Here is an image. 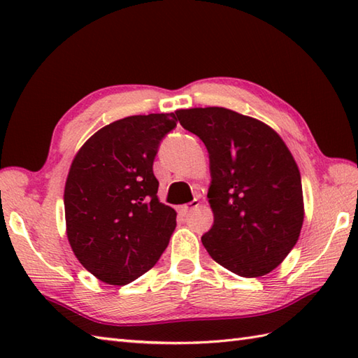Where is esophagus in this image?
<instances>
[{"label": "esophagus", "instance_id": "obj_1", "mask_svg": "<svg viewBox=\"0 0 358 358\" xmlns=\"http://www.w3.org/2000/svg\"><path fill=\"white\" fill-rule=\"evenodd\" d=\"M199 200H192L191 203L189 204H185V206H178V214H181V215H186L187 212H191V210H194L195 208H199Z\"/></svg>", "mask_w": 358, "mask_h": 358}]
</instances>
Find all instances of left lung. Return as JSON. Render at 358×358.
<instances>
[{
  "instance_id": "1",
  "label": "left lung",
  "mask_w": 358,
  "mask_h": 358,
  "mask_svg": "<svg viewBox=\"0 0 358 358\" xmlns=\"http://www.w3.org/2000/svg\"><path fill=\"white\" fill-rule=\"evenodd\" d=\"M209 152L214 224L201 241L240 277L266 275L295 246L303 224L300 171L280 135L224 108L175 112Z\"/></svg>"
}]
</instances>
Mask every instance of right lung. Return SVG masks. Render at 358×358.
I'll return each instance as SVG.
<instances>
[{"instance_id":"right-lung-1","label":"right lung","mask_w":358,"mask_h":358,"mask_svg":"<svg viewBox=\"0 0 358 358\" xmlns=\"http://www.w3.org/2000/svg\"><path fill=\"white\" fill-rule=\"evenodd\" d=\"M175 126L173 113L113 121L73 158L64 187L67 238L80 263L104 283H131L169 245L177 212L158 201L154 159Z\"/></svg>"}]
</instances>
